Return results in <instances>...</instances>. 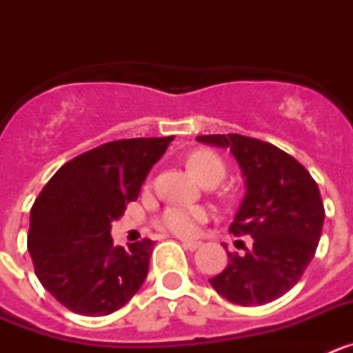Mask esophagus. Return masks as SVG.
I'll return each instance as SVG.
<instances>
[{
  "label": "esophagus",
  "instance_id": "34e87169",
  "mask_svg": "<svg viewBox=\"0 0 353 353\" xmlns=\"http://www.w3.org/2000/svg\"><path fill=\"white\" fill-rule=\"evenodd\" d=\"M182 245L189 251H196V249L201 248V242H196V240H182Z\"/></svg>",
  "mask_w": 353,
  "mask_h": 353
}]
</instances>
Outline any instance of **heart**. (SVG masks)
Listing matches in <instances>:
<instances>
[{
  "label": "heart",
  "mask_w": 353,
  "mask_h": 353,
  "mask_svg": "<svg viewBox=\"0 0 353 353\" xmlns=\"http://www.w3.org/2000/svg\"><path fill=\"white\" fill-rule=\"evenodd\" d=\"M189 168L205 183L221 182L226 174V164L219 154L212 150H196L189 157ZM208 219V212L203 207L189 205H171L159 217V226L180 236L196 235L199 224Z\"/></svg>",
  "instance_id": "b5f03b06"
}]
</instances>
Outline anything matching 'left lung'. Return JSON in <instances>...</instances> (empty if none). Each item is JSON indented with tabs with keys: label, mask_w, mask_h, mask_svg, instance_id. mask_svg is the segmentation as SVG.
<instances>
[{
	"label": "left lung",
	"mask_w": 353,
	"mask_h": 353,
	"mask_svg": "<svg viewBox=\"0 0 353 353\" xmlns=\"http://www.w3.org/2000/svg\"><path fill=\"white\" fill-rule=\"evenodd\" d=\"M198 141L230 148L245 179V196L230 232L251 235L252 248L228 265L210 285L226 301L261 305L297 285L322 235L323 201L316 182L297 159L272 143L240 134L198 136Z\"/></svg>",
	"instance_id": "left-lung-1"
}]
</instances>
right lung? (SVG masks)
<instances>
[{
  "label": "right lung",
  "mask_w": 353,
  "mask_h": 353,
  "mask_svg": "<svg viewBox=\"0 0 353 353\" xmlns=\"http://www.w3.org/2000/svg\"><path fill=\"white\" fill-rule=\"evenodd\" d=\"M174 136L109 141L65 162L31 207L28 251L42 286L67 310L104 316L148 274L154 240L114 248L111 223L136 201Z\"/></svg>",
  "instance_id": "1"
}]
</instances>
